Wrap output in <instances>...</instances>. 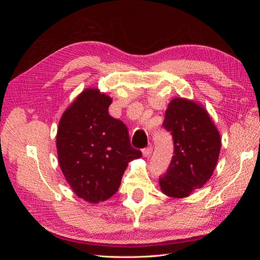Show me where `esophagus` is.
Masks as SVG:
<instances>
[{
    "mask_svg": "<svg viewBox=\"0 0 260 260\" xmlns=\"http://www.w3.org/2000/svg\"><path fill=\"white\" fill-rule=\"evenodd\" d=\"M151 153H152V147L151 146H147V147L142 149V154H143L144 157L149 156V155H151Z\"/></svg>",
    "mask_w": 260,
    "mask_h": 260,
    "instance_id": "esophagus-1",
    "label": "esophagus"
}]
</instances>
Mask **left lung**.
<instances>
[{
  "mask_svg": "<svg viewBox=\"0 0 260 260\" xmlns=\"http://www.w3.org/2000/svg\"><path fill=\"white\" fill-rule=\"evenodd\" d=\"M174 140V156L159 177L161 191L170 198H186L204 186L218 161L220 135L207 112L192 101L172 100L162 122Z\"/></svg>",
  "mask_w": 260,
  "mask_h": 260,
  "instance_id": "8db88e82",
  "label": "left lung"
}]
</instances>
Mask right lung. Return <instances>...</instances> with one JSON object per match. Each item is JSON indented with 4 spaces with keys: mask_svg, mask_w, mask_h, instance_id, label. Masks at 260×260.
Masks as SVG:
<instances>
[{
    "mask_svg": "<svg viewBox=\"0 0 260 260\" xmlns=\"http://www.w3.org/2000/svg\"><path fill=\"white\" fill-rule=\"evenodd\" d=\"M112 99L86 89L58 124L60 169L73 191L89 203L108 200L119 188L128 162L142 153L130 144L128 128L108 113Z\"/></svg>",
    "mask_w": 260,
    "mask_h": 260,
    "instance_id": "right-lung-1",
    "label": "right lung"
}]
</instances>
